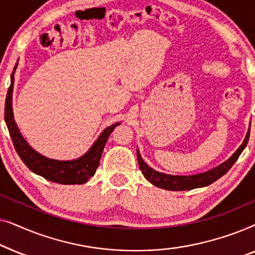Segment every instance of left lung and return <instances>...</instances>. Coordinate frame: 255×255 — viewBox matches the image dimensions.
<instances>
[{"label":"left lung","instance_id":"8db88e82","mask_svg":"<svg viewBox=\"0 0 255 255\" xmlns=\"http://www.w3.org/2000/svg\"><path fill=\"white\" fill-rule=\"evenodd\" d=\"M250 138V131L247 132L245 140L240 147L237 149L235 154L230 158L228 161L223 162L216 168L208 170V172L197 174V175H189V176H175V175H167V174L159 173L156 170H153L151 167H148L141 159L139 152H137L138 156V163L140 167L141 173L144 174L145 179L149 181L153 186L162 188V189L173 190V191H181V190H190L195 189V188H201L211 184L215 181H217L219 177H222L224 174H226L230 170V168L233 166L237 160H238L240 153L244 151L246 147L247 142H249Z\"/></svg>","mask_w":255,"mask_h":255}]
</instances>
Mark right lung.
<instances>
[{
	"instance_id": "1",
	"label": "right lung",
	"mask_w": 255,
	"mask_h": 255,
	"mask_svg": "<svg viewBox=\"0 0 255 255\" xmlns=\"http://www.w3.org/2000/svg\"><path fill=\"white\" fill-rule=\"evenodd\" d=\"M17 66V64H16ZM15 66V68H16ZM13 68V71H15ZM12 88H13V72L11 74V83L6 93L5 107H4V121L8 127L10 137L15 146L16 152L18 153L19 158L25 163L27 168L31 172L43 176L51 182L60 184H82L86 183L94 174H95L97 167L100 165V159L102 155L103 148L114 128L120 125L116 123L104 130L92 148L82 155L81 158L72 160V161H59L45 158L39 153H37L33 148H31L25 139L22 137L17 125L13 121L11 99H12Z\"/></svg>"
}]
</instances>
